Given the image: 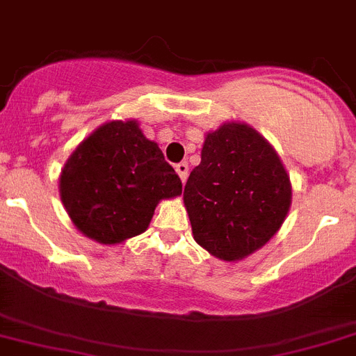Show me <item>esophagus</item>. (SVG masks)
Listing matches in <instances>:
<instances>
[{"label": "esophagus", "instance_id": "34e87169", "mask_svg": "<svg viewBox=\"0 0 356 356\" xmlns=\"http://www.w3.org/2000/svg\"><path fill=\"white\" fill-rule=\"evenodd\" d=\"M175 172H177V175L181 177L182 182H186V179H188V174H190V166H188V163H179L177 166H175Z\"/></svg>", "mask_w": 356, "mask_h": 356}]
</instances>
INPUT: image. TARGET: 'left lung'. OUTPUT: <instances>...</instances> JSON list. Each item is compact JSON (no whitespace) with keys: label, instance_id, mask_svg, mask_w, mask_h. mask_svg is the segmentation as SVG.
Listing matches in <instances>:
<instances>
[{"label":"left lung","instance_id":"8db88e82","mask_svg":"<svg viewBox=\"0 0 356 356\" xmlns=\"http://www.w3.org/2000/svg\"><path fill=\"white\" fill-rule=\"evenodd\" d=\"M291 198L289 174L273 145L234 120L206 133L200 165L182 195L193 239L227 262L243 261L270 241Z\"/></svg>","mask_w":356,"mask_h":356}]
</instances>
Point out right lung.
I'll return each mask as SVG.
<instances>
[{
  "label": "right lung",
  "instance_id": "obj_1",
  "mask_svg": "<svg viewBox=\"0 0 356 356\" xmlns=\"http://www.w3.org/2000/svg\"><path fill=\"white\" fill-rule=\"evenodd\" d=\"M58 188L76 229L101 245L145 232L159 202L182 193L179 175L134 118L88 134L63 165Z\"/></svg>",
  "mask_w": 356,
  "mask_h": 356
}]
</instances>
